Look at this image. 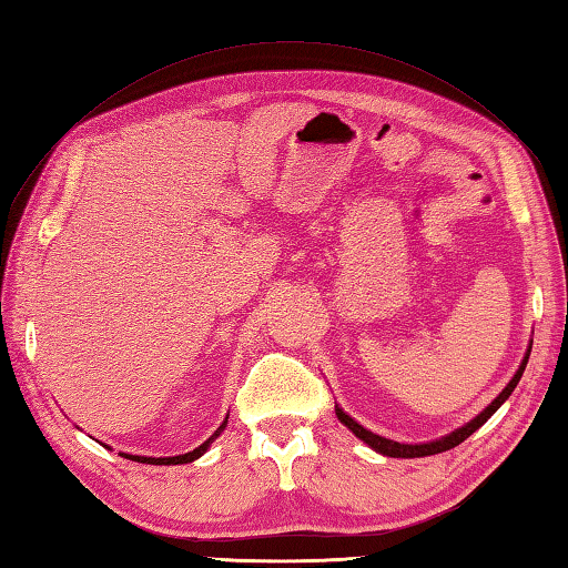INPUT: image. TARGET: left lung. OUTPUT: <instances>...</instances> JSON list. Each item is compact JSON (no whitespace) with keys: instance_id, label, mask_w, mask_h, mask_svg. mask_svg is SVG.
I'll list each match as a JSON object with an SVG mask.
<instances>
[{"instance_id":"left-lung-1","label":"left lung","mask_w":568,"mask_h":568,"mask_svg":"<svg viewBox=\"0 0 568 568\" xmlns=\"http://www.w3.org/2000/svg\"><path fill=\"white\" fill-rule=\"evenodd\" d=\"M530 349H532V344L528 347V352H525L523 364H520V368L516 371V376L510 378V383L499 393V397H496L489 407H484L473 422H467L465 426L455 428L453 434H448V436H444V438L428 440V444H397V440H390V438H385V436H378V434L368 432V428H364L362 424L354 422V419L349 417V414L344 412L342 407H335L337 419H339L344 426H347L356 438H362L364 444H368L376 453L388 455V458H424V455H436V453L450 450V448H455V446H460L467 436H473V434L477 432V428H479L484 422H487V419L491 417V414L506 403L508 395L516 390V385H518V381H520V376H523V371H525V364H528V358H530Z\"/></svg>"}]
</instances>
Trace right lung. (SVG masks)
I'll use <instances>...</instances> for the list:
<instances>
[{"instance_id":"1","label":"right lung","mask_w":568,"mask_h":568,"mask_svg":"<svg viewBox=\"0 0 568 568\" xmlns=\"http://www.w3.org/2000/svg\"><path fill=\"white\" fill-rule=\"evenodd\" d=\"M226 422H229V417L224 419V424H221V426L216 428V434H214L212 438H206L200 448L190 450V453H185V455H173V458H144V455H124V458L136 460V463H146V465H183V463H192V460L202 458V455L206 453V448L212 446V440H214L221 432H224V428H226Z\"/></svg>"}]
</instances>
